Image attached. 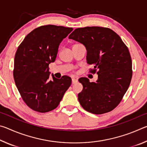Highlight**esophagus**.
<instances>
[{"label": "esophagus", "mask_w": 147, "mask_h": 147, "mask_svg": "<svg viewBox=\"0 0 147 147\" xmlns=\"http://www.w3.org/2000/svg\"><path fill=\"white\" fill-rule=\"evenodd\" d=\"M77 82H78V79H76V78H72V84H73L76 83Z\"/></svg>", "instance_id": "34e87169"}]
</instances>
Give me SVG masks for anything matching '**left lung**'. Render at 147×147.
<instances>
[{"mask_svg": "<svg viewBox=\"0 0 147 147\" xmlns=\"http://www.w3.org/2000/svg\"><path fill=\"white\" fill-rule=\"evenodd\" d=\"M69 38L84 45L87 62L94 66L91 71H97L95 82L86 77L78 80L83 86L78 94L80 104L96 115L113 110L126 93L132 76L127 47L112 30L99 26L75 29Z\"/></svg>", "mask_w": 147, "mask_h": 147, "instance_id": "left-lung-1", "label": "left lung"}]
</instances>
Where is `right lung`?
Wrapping results in <instances>:
<instances>
[{"instance_id": "right-lung-1", "label": "right lung", "mask_w": 147, "mask_h": 147, "mask_svg": "<svg viewBox=\"0 0 147 147\" xmlns=\"http://www.w3.org/2000/svg\"><path fill=\"white\" fill-rule=\"evenodd\" d=\"M73 28L46 25L29 33L15 55L13 77L26 105L36 111L49 112L56 108L71 84V78L50 79L49 65L56 58L59 44Z\"/></svg>"}]
</instances>
